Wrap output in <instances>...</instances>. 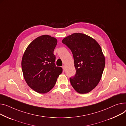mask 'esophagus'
Segmentation results:
<instances>
[{
  "mask_svg": "<svg viewBox=\"0 0 126 126\" xmlns=\"http://www.w3.org/2000/svg\"><path fill=\"white\" fill-rule=\"evenodd\" d=\"M62 68H63V70H65L66 67H65V65H63V66H62Z\"/></svg>",
  "mask_w": 126,
  "mask_h": 126,
  "instance_id": "obj_1",
  "label": "esophagus"
}]
</instances>
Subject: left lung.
Listing matches in <instances>:
<instances>
[{"label": "left lung", "instance_id": "left-lung-1", "mask_svg": "<svg viewBox=\"0 0 126 126\" xmlns=\"http://www.w3.org/2000/svg\"><path fill=\"white\" fill-rule=\"evenodd\" d=\"M62 43L71 51L76 73L70 78L78 93L86 94L93 90L101 79L105 60L102 49L92 37L74 33L64 38Z\"/></svg>", "mask_w": 126, "mask_h": 126}]
</instances>
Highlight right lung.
<instances>
[{
    "label": "right lung",
    "instance_id": "right-lung-1",
    "mask_svg": "<svg viewBox=\"0 0 126 126\" xmlns=\"http://www.w3.org/2000/svg\"><path fill=\"white\" fill-rule=\"evenodd\" d=\"M57 40L48 35L33 40L26 48L22 59V69L27 85L37 93L52 90L63 70L56 66L54 54Z\"/></svg>",
    "mask_w": 126,
    "mask_h": 126
}]
</instances>
